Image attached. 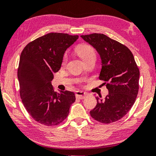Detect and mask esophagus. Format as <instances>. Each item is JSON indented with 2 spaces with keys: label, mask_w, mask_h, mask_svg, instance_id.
Returning a JSON list of instances; mask_svg holds the SVG:
<instances>
[{
  "label": "esophagus",
  "mask_w": 156,
  "mask_h": 156,
  "mask_svg": "<svg viewBox=\"0 0 156 156\" xmlns=\"http://www.w3.org/2000/svg\"><path fill=\"white\" fill-rule=\"evenodd\" d=\"M86 97H87V94L84 92V91H77L76 92V97L78 98V99H84Z\"/></svg>",
  "instance_id": "34e87169"
}]
</instances>
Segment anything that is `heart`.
Returning <instances> with one entry per match:
<instances>
[{
  "instance_id": "obj_1",
  "label": "heart",
  "mask_w": 156,
  "mask_h": 156,
  "mask_svg": "<svg viewBox=\"0 0 156 156\" xmlns=\"http://www.w3.org/2000/svg\"><path fill=\"white\" fill-rule=\"evenodd\" d=\"M76 51L79 55L82 57V59L84 61H86L87 59L91 58V57H96V52L93 47H91L89 44H80V46L76 48ZM67 60V55L65 54L62 57V65H65Z\"/></svg>"
}]
</instances>
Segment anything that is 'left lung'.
Wrapping results in <instances>:
<instances>
[{"label": "left lung", "instance_id": "8db88e82", "mask_svg": "<svg viewBox=\"0 0 156 156\" xmlns=\"http://www.w3.org/2000/svg\"><path fill=\"white\" fill-rule=\"evenodd\" d=\"M94 48L101 59L99 76L104 81L108 94L104 99L96 97L95 108L90 115L102 123H111L123 118L135 103L139 89L140 72L131 50L104 34L81 35Z\"/></svg>", "mask_w": 156, "mask_h": 156}]
</instances>
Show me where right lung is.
Wrapping results in <instances>:
<instances>
[{
  "label": "right lung",
  "instance_id": "obj_1",
  "mask_svg": "<svg viewBox=\"0 0 156 156\" xmlns=\"http://www.w3.org/2000/svg\"><path fill=\"white\" fill-rule=\"evenodd\" d=\"M78 37L50 33L29 42L21 52L18 69L21 100L32 118L42 125L63 122L75 101L72 91L55 92L51 81L60 69L64 53Z\"/></svg>",
  "mask_w": 156,
  "mask_h": 156
}]
</instances>
